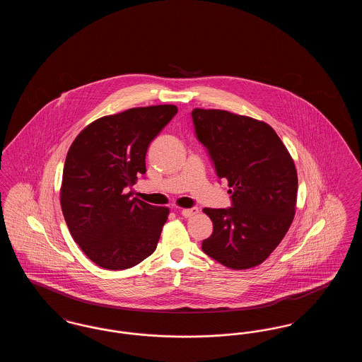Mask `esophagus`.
<instances>
[{
    "label": "esophagus",
    "mask_w": 362,
    "mask_h": 362,
    "mask_svg": "<svg viewBox=\"0 0 362 362\" xmlns=\"http://www.w3.org/2000/svg\"><path fill=\"white\" fill-rule=\"evenodd\" d=\"M198 213V207H189V209H183L180 211V214L185 217V218H189L192 216H195Z\"/></svg>",
    "instance_id": "esophagus-1"
}]
</instances>
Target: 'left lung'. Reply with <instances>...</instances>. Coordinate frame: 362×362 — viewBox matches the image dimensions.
<instances>
[{
    "instance_id": "obj_1",
    "label": "left lung",
    "mask_w": 362,
    "mask_h": 362,
    "mask_svg": "<svg viewBox=\"0 0 362 362\" xmlns=\"http://www.w3.org/2000/svg\"><path fill=\"white\" fill-rule=\"evenodd\" d=\"M197 139L218 179L228 180L232 206L204 211L213 233L202 251L229 269L260 264L286 235L297 198L292 157L264 122L223 110L191 112Z\"/></svg>"
}]
</instances>
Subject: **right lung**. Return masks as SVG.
Returning a JSON list of instances; mask_svg holds the SVG:
<instances>
[{"label":"right lung","mask_w":362,"mask_h":362,"mask_svg":"<svg viewBox=\"0 0 362 362\" xmlns=\"http://www.w3.org/2000/svg\"><path fill=\"white\" fill-rule=\"evenodd\" d=\"M175 105L130 108L92 122L65 160L61 206L74 241L108 270L130 269L155 252L167 207L132 198L146 173L149 144L176 115Z\"/></svg>","instance_id":"obj_1"}]
</instances>
